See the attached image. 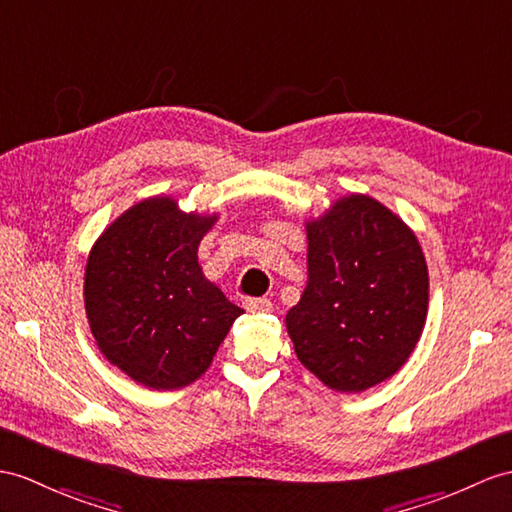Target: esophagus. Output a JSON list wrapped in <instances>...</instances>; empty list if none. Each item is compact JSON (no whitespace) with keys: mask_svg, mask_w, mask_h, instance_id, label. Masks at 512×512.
Returning a JSON list of instances; mask_svg holds the SVG:
<instances>
[{"mask_svg":"<svg viewBox=\"0 0 512 512\" xmlns=\"http://www.w3.org/2000/svg\"><path fill=\"white\" fill-rule=\"evenodd\" d=\"M271 302L267 297H249L245 299V310L247 313H254V315H265L271 313Z\"/></svg>","mask_w":512,"mask_h":512,"instance_id":"1","label":"esophagus"}]
</instances>
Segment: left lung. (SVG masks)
<instances>
[{
  "label": "left lung",
  "mask_w": 512,
  "mask_h": 512,
  "mask_svg": "<svg viewBox=\"0 0 512 512\" xmlns=\"http://www.w3.org/2000/svg\"><path fill=\"white\" fill-rule=\"evenodd\" d=\"M308 284L286 313L295 354L341 393L391 378L428 315V265L415 232L369 195L341 197L306 223Z\"/></svg>",
  "instance_id": "1"
}]
</instances>
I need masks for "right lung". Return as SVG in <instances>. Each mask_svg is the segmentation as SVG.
<instances>
[{"mask_svg":"<svg viewBox=\"0 0 512 512\" xmlns=\"http://www.w3.org/2000/svg\"><path fill=\"white\" fill-rule=\"evenodd\" d=\"M215 221L182 213L171 197H147L112 221L89 254L84 308L99 352L149 389L195 382L243 315L197 263Z\"/></svg>","mask_w":512,"mask_h":512,"instance_id":"1","label":"right lung"}]
</instances>
